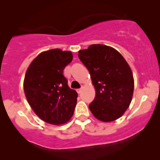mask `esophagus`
Wrapping results in <instances>:
<instances>
[{"label": "esophagus", "mask_w": 160, "mask_h": 160, "mask_svg": "<svg viewBox=\"0 0 160 160\" xmlns=\"http://www.w3.org/2000/svg\"><path fill=\"white\" fill-rule=\"evenodd\" d=\"M77 92H78V94H80V93L82 92V89H78Z\"/></svg>", "instance_id": "esophagus-1"}]
</instances>
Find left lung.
Here are the masks:
<instances>
[{
    "instance_id": "obj_1",
    "label": "left lung",
    "mask_w": 160,
    "mask_h": 160,
    "mask_svg": "<svg viewBox=\"0 0 160 160\" xmlns=\"http://www.w3.org/2000/svg\"><path fill=\"white\" fill-rule=\"evenodd\" d=\"M96 91L90 111L102 122H112L124 114L132 100L134 78L122 54L111 46L94 44L78 51Z\"/></svg>"
}]
</instances>
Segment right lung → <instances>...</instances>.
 <instances>
[{
    "label": "right lung",
    "instance_id": "right-lung-1",
    "mask_svg": "<svg viewBox=\"0 0 160 160\" xmlns=\"http://www.w3.org/2000/svg\"><path fill=\"white\" fill-rule=\"evenodd\" d=\"M73 60L70 51L49 49L37 56L28 67L24 91L29 106L41 119L64 124L73 116L78 94L68 86L65 67Z\"/></svg>",
    "mask_w": 160,
    "mask_h": 160
}]
</instances>
